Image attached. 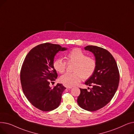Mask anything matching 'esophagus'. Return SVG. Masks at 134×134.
Masks as SVG:
<instances>
[{
  "label": "esophagus",
  "mask_w": 134,
  "mask_h": 134,
  "mask_svg": "<svg viewBox=\"0 0 134 134\" xmlns=\"http://www.w3.org/2000/svg\"><path fill=\"white\" fill-rule=\"evenodd\" d=\"M65 87L67 88H68V89H71L72 88V86H65Z\"/></svg>",
  "instance_id": "1"
}]
</instances>
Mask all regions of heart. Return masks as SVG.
Masks as SVG:
<instances>
[{
    "mask_svg": "<svg viewBox=\"0 0 134 134\" xmlns=\"http://www.w3.org/2000/svg\"><path fill=\"white\" fill-rule=\"evenodd\" d=\"M68 61L74 62L75 64L73 68L74 72L66 73L60 77V81L64 85L72 86L79 82L83 77L88 79L93 75L96 68V61L79 49H74L70 51L66 56ZM53 67L56 72L63 73L66 69V63L62 58L56 59L53 62Z\"/></svg>",
    "mask_w": 134,
    "mask_h": 134,
    "instance_id": "obj_1",
    "label": "heart"
}]
</instances>
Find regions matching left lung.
Wrapping results in <instances>:
<instances>
[{
  "label": "left lung",
  "mask_w": 134,
  "mask_h": 134,
  "mask_svg": "<svg viewBox=\"0 0 134 134\" xmlns=\"http://www.w3.org/2000/svg\"><path fill=\"white\" fill-rule=\"evenodd\" d=\"M84 49L93 54L96 68L85 82L89 86L92 85V88L89 92L80 88L77 102L82 109L95 111L107 105L114 96L119 85V74L115 59L106 49L93 46H87Z\"/></svg>",
  "instance_id": "8db88e82"
}]
</instances>
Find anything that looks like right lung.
Listing matches in <instances>:
<instances>
[{
  "mask_svg": "<svg viewBox=\"0 0 134 134\" xmlns=\"http://www.w3.org/2000/svg\"><path fill=\"white\" fill-rule=\"evenodd\" d=\"M67 48L46 43L32 48L26 55L20 71V82L23 93L35 107L43 111L53 110L60 105L62 94L66 88L58 83L49 86L58 78L53 67L54 59L60 51Z\"/></svg>",
  "mask_w": 134,
  "mask_h": 134,
  "instance_id": "add662e5",
  "label": "right lung"
}]
</instances>
